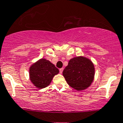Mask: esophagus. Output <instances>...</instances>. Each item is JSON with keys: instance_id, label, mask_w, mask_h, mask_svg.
Wrapping results in <instances>:
<instances>
[{"instance_id": "obj_1", "label": "esophagus", "mask_w": 123, "mask_h": 123, "mask_svg": "<svg viewBox=\"0 0 123 123\" xmlns=\"http://www.w3.org/2000/svg\"><path fill=\"white\" fill-rule=\"evenodd\" d=\"M59 71H60V73H62V72H63V68H61V69H59Z\"/></svg>"}]
</instances>
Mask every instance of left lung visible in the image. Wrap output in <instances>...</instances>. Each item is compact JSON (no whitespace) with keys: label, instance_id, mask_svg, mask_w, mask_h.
Segmentation results:
<instances>
[{"label":"left lung","instance_id":"obj_1","mask_svg":"<svg viewBox=\"0 0 123 123\" xmlns=\"http://www.w3.org/2000/svg\"><path fill=\"white\" fill-rule=\"evenodd\" d=\"M63 75L70 86L82 91L91 86L95 75L93 63L85 57L79 56L70 59L63 72Z\"/></svg>","mask_w":123,"mask_h":123}]
</instances>
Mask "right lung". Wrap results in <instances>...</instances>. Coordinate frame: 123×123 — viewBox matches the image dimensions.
Here are the masks:
<instances>
[{
    "instance_id": "right-lung-1",
    "label": "right lung",
    "mask_w": 123,
    "mask_h": 123,
    "mask_svg": "<svg viewBox=\"0 0 123 123\" xmlns=\"http://www.w3.org/2000/svg\"><path fill=\"white\" fill-rule=\"evenodd\" d=\"M59 73V69L49 60L45 59H40L32 64L29 70L30 80L39 89L48 86L53 77Z\"/></svg>"
}]
</instances>
